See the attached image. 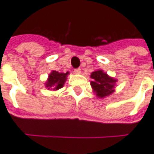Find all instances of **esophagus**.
<instances>
[{"instance_id":"obj_1","label":"esophagus","mask_w":154,"mask_h":154,"mask_svg":"<svg viewBox=\"0 0 154 154\" xmlns=\"http://www.w3.org/2000/svg\"><path fill=\"white\" fill-rule=\"evenodd\" d=\"M74 73H76V74H80V73H81V69H79V68L75 69V70H74Z\"/></svg>"}]
</instances>
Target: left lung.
Instances as JSON below:
<instances>
[{
    "label": "left lung",
    "mask_w": 154,
    "mask_h": 154,
    "mask_svg": "<svg viewBox=\"0 0 154 154\" xmlns=\"http://www.w3.org/2000/svg\"><path fill=\"white\" fill-rule=\"evenodd\" d=\"M90 78L92 79L90 85L93 88V92L98 98H106L114 93L118 80L110 77L103 72V70L99 69L93 72L90 75Z\"/></svg>",
    "instance_id": "1"
}]
</instances>
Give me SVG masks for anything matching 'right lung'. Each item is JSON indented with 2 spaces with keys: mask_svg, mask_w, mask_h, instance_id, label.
<instances>
[{
  "mask_svg": "<svg viewBox=\"0 0 154 154\" xmlns=\"http://www.w3.org/2000/svg\"><path fill=\"white\" fill-rule=\"evenodd\" d=\"M69 75V72L66 73H60L57 71H52L50 74L48 75V77L45 82V87L53 91H56L63 88L65 82H66L67 76Z\"/></svg>",
  "mask_w": 154,
  "mask_h": 154,
  "instance_id": "1",
  "label": "right lung"
}]
</instances>
